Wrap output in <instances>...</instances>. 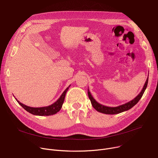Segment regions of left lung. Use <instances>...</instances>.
Instances as JSON below:
<instances>
[{"mask_svg":"<svg viewBox=\"0 0 158 158\" xmlns=\"http://www.w3.org/2000/svg\"><path fill=\"white\" fill-rule=\"evenodd\" d=\"M148 77L145 82V84L143 86V88L141 90V92L139 93V94L134 98L133 100L129 101L127 103H126L123 105H120L119 106L117 107H107L106 106H103V105H102L97 102L95 98L92 97V94H90V92L89 91V89H88V95L91 101V103L93 107L98 112L103 113V114H117L121 112H123L124 111H127L129 109H131L132 107H133L139 101V100L141 98L143 94L144 93L146 87L148 86Z\"/></svg>","mask_w":158,"mask_h":158,"instance_id":"left-lung-1","label":"left lung"}]
</instances>
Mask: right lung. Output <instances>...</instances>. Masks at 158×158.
Wrapping results in <instances>:
<instances>
[{
  "label": "right lung",
  "mask_w": 158,
  "mask_h": 158,
  "mask_svg": "<svg viewBox=\"0 0 158 158\" xmlns=\"http://www.w3.org/2000/svg\"><path fill=\"white\" fill-rule=\"evenodd\" d=\"M70 85L67 87L66 89L63 92V93L61 94L60 97L54 103H52L49 106L46 107H31L26 106V105L21 103L19 101L17 100V98H15L16 101L19 103L20 106H22L26 111L29 112L30 114H32L35 115H40V116H48V115H52L56 114L58 112H59L63 106V103L64 100L65 95L69 89Z\"/></svg>",
  "instance_id": "right-lung-1"
}]
</instances>
